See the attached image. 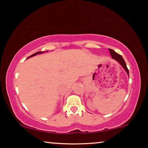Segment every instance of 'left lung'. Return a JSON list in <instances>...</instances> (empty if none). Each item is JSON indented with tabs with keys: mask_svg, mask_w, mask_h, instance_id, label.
Wrapping results in <instances>:
<instances>
[{
	"mask_svg": "<svg viewBox=\"0 0 148 148\" xmlns=\"http://www.w3.org/2000/svg\"><path fill=\"white\" fill-rule=\"evenodd\" d=\"M109 51H110V54H111V56H112V58L114 60H116V61H117L121 65L123 66V68L125 70L127 73V74L129 75V70L126 66L125 62V60H123V58L122 56L119 55V53H116L115 51H113V49H109Z\"/></svg>",
	"mask_w": 148,
	"mask_h": 148,
	"instance_id": "obj_1",
	"label": "left lung"
}]
</instances>
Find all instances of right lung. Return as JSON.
<instances>
[{
  "label": "right lung",
  "instance_id": "obj_1",
  "mask_svg": "<svg viewBox=\"0 0 148 148\" xmlns=\"http://www.w3.org/2000/svg\"><path fill=\"white\" fill-rule=\"evenodd\" d=\"M43 51H37V52H36V53H33V55H32V56H30L29 57H28L27 58H31V57H32V56H36L37 54H39V53H43Z\"/></svg>",
  "mask_w": 148,
  "mask_h": 148
}]
</instances>
